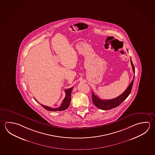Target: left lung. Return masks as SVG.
Listing matches in <instances>:
<instances>
[{"label":"left lung","instance_id":"8db88e82","mask_svg":"<svg viewBox=\"0 0 155 155\" xmlns=\"http://www.w3.org/2000/svg\"><path fill=\"white\" fill-rule=\"evenodd\" d=\"M130 63L132 67L133 71L134 74H135V68L134 67V65L133 64L132 61L130 58ZM134 76L133 77L132 81L130 84L127 89L124 92V93L121 94V95L118 96L115 98L112 99H101L99 98L98 97L94 94L93 92H92V101L93 104L96 105V107L101 109V110H110L113 108L118 107L123 101L127 98L128 96L130 95L132 88L133 82H134Z\"/></svg>","mask_w":155,"mask_h":155}]
</instances>
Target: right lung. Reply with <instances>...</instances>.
I'll use <instances>...</instances> for the list:
<instances>
[{
    "label": "right lung",
    "instance_id": "obj_1",
    "mask_svg": "<svg viewBox=\"0 0 155 155\" xmlns=\"http://www.w3.org/2000/svg\"><path fill=\"white\" fill-rule=\"evenodd\" d=\"M73 87L65 90V97L63 99V101H62V104H61V106L59 107H57V108H52V107H48V106L44 105L42 104H41V105L44 108H45L46 110H48V111H63V110L67 109L68 107H69L70 104H71V91L73 90ZM35 100L37 101L35 99Z\"/></svg>",
    "mask_w": 155,
    "mask_h": 155
}]
</instances>
